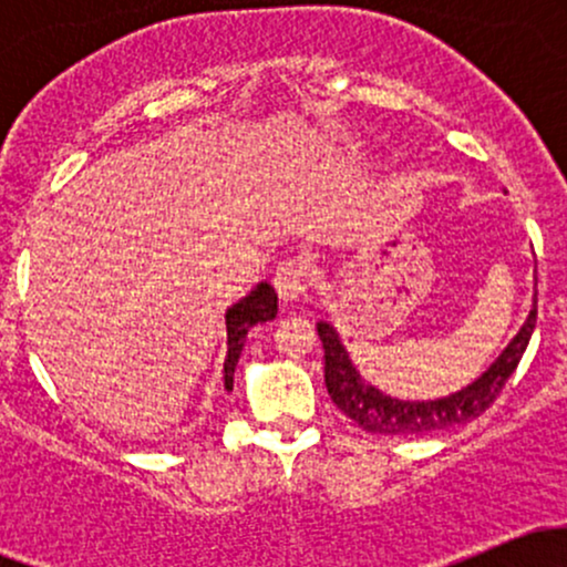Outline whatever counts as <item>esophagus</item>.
<instances>
[{"mask_svg":"<svg viewBox=\"0 0 567 567\" xmlns=\"http://www.w3.org/2000/svg\"><path fill=\"white\" fill-rule=\"evenodd\" d=\"M309 285V264L301 258H288L277 266L275 271V288L282 301H296L306 292Z\"/></svg>","mask_w":567,"mask_h":567,"instance_id":"1","label":"esophagus"}]
</instances>
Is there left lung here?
Segmentation results:
<instances>
[{
    "instance_id": "obj_1",
    "label": "left lung",
    "mask_w": 567,
    "mask_h": 567,
    "mask_svg": "<svg viewBox=\"0 0 567 567\" xmlns=\"http://www.w3.org/2000/svg\"><path fill=\"white\" fill-rule=\"evenodd\" d=\"M536 315L538 309L533 306L528 322L523 324L517 338L472 386L432 402H402L381 394L379 389L360 379L341 341H338L336 330L328 322H317V336H320L324 351V386H328L336 408L370 434H402L405 437V434H426L466 424V421L480 419L496 402L501 389L517 370L525 349H528L533 328H536Z\"/></svg>"
}]
</instances>
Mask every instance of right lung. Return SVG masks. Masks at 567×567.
<instances>
[{"instance_id":"add662e5","label":"right lung","mask_w":567,"mask_h":567,"mask_svg":"<svg viewBox=\"0 0 567 567\" xmlns=\"http://www.w3.org/2000/svg\"><path fill=\"white\" fill-rule=\"evenodd\" d=\"M277 315V292L271 285L261 282L250 296L243 298L239 303H234L229 311H226V333H229V354H226L224 362V381L226 389H231L234 368H237L239 351L245 347V336L252 324L275 320Z\"/></svg>"}]
</instances>
